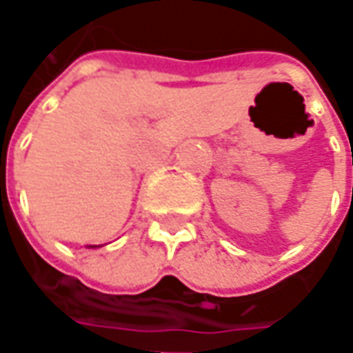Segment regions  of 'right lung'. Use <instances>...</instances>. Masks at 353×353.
Returning a JSON list of instances; mask_svg holds the SVG:
<instances>
[{
    "label": "right lung",
    "mask_w": 353,
    "mask_h": 353,
    "mask_svg": "<svg viewBox=\"0 0 353 353\" xmlns=\"http://www.w3.org/2000/svg\"><path fill=\"white\" fill-rule=\"evenodd\" d=\"M90 248H96V245H90Z\"/></svg>",
    "instance_id": "right-lung-1"
}]
</instances>
